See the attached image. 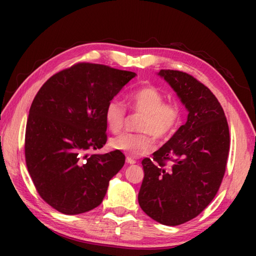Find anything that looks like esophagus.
I'll use <instances>...</instances> for the list:
<instances>
[{"mask_svg":"<svg viewBox=\"0 0 256 256\" xmlns=\"http://www.w3.org/2000/svg\"><path fill=\"white\" fill-rule=\"evenodd\" d=\"M126 162H128V164H136V160H134V159L128 157V158H126Z\"/></svg>","mask_w":256,"mask_h":256,"instance_id":"34e87169","label":"esophagus"}]
</instances>
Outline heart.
I'll return each instance as SVG.
<instances>
[{"mask_svg":"<svg viewBox=\"0 0 256 256\" xmlns=\"http://www.w3.org/2000/svg\"><path fill=\"white\" fill-rule=\"evenodd\" d=\"M166 97L154 86H142L128 94V102L134 112H141L138 131L142 133H124L112 138L110 148L130 157H140L154 148V136L167 138L174 134L182 118V110L174 102H164ZM126 116L123 102L112 99L105 110V122L112 132L122 130Z\"/></svg>","mask_w":256,"mask_h":256,"instance_id":"1","label":"heart"}]
</instances>
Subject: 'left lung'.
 Wrapping results in <instances>:
<instances>
[{
    "label": "left lung",
    "instance_id": "8db88e82",
    "mask_svg": "<svg viewBox=\"0 0 256 256\" xmlns=\"http://www.w3.org/2000/svg\"><path fill=\"white\" fill-rule=\"evenodd\" d=\"M188 112V120L154 160H142L144 177L138 200L150 218L177 226L196 218L214 200L226 170L229 128L209 88L185 72L160 70ZM170 160L171 164L166 166Z\"/></svg>",
    "mask_w": 256,
    "mask_h": 256
}]
</instances>
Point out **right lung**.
<instances>
[{"instance_id":"1","label":"right lung","mask_w":256,"mask_h":256,"mask_svg":"<svg viewBox=\"0 0 256 256\" xmlns=\"http://www.w3.org/2000/svg\"><path fill=\"white\" fill-rule=\"evenodd\" d=\"M134 72L79 63L42 84L29 110L24 154L42 200L64 214L94 209L124 166L120 151L94 154L107 141L105 110Z\"/></svg>"}]
</instances>
